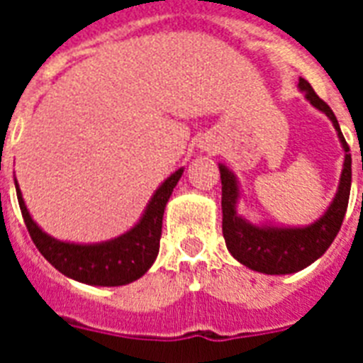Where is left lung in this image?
<instances>
[{
  "label": "left lung",
  "instance_id": "left-lung-1",
  "mask_svg": "<svg viewBox=\"0 0 363 363\" xmlns=\"http://www.w3.org/2000/svg\"><path fill=\"white\" fill-rule=\"evenodd\" d=\"M298 88L315 109L324 113L332 121L333 128L337 131L339 143L345 150L337 192L333 196L332 203L328 205V209L315 222L307 226H282V224L252 222L245 218L238 211L239 199L242 198L238 175L228 165L218 164L222 181V233L226 239L228 250L239 264L265 275L298 273L320 258L341 230L349 205L352 158L337 118L305 79H299Z\"/></svg>",
  "mask_w": 363,
  "mask_h": 363
}]
</instances>
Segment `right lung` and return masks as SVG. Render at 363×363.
<instances>
[{
  "label": "right lung",
  "mask_w": 363,
  "mask_h": 363,
  "mask_svg": "<svg viewBox=\"0 0 363 363\" xmlns=\"http://www.w3.org/2000/svg\"><path fill=\"white\" fill-rule=\"evenodd\" d=\"M182 171L184 167L173 171L156 188L139 220L128 232L101 242L62 241L48 235L31 218L16 179H14V188L31 239L39 248V252L62 275L90 286H124L141 279L158 256L165 205L169 201L173 188L182 177Z\"/></svg>",
  "instance_id": "add662e5"
}]
</instances>
